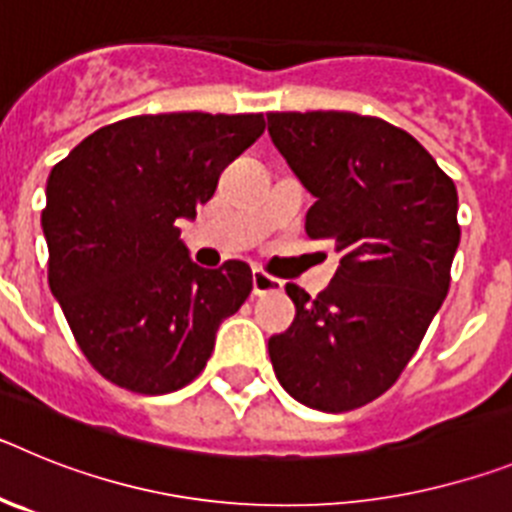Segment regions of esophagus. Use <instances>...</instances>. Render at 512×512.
<instances>
[{"label":"esophagus","mask_w":512,"mask_h":512,"mask_svg":"<svg viewBox=\"0 0 512 512\" xmlns=\"http://www.w3.org/2000/svg\"><path fill=\"white\" fill-rule=\"evenodd\" d=\"M251 279H253V295L256 297L269 295V292H279V289H282V282H279L277 277H269V274L261 269H253Z\"/></svg>","instance_id":"1"}]
</instances>
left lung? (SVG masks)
<instances>
[{"label": "left lung", "mask_w": 512, "mask_h": 512, "mask_svg": "<svg viewBox=\"0 0 512 512\" xmlns=\"http://www.w3.org/2000/svg\"><path fill=\"white\" fill-rule=\"evenodd\" d=\"M271 143L315 197L305 230L333 241L338 271L315 300L287 295L295 323L269 338L279 384L297 402L346 413L400 377L449 292L459 197L405 130L356 112H269Z\"/></svg>", "instance_id": "1"}]
</instances>
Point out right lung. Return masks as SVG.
Segmentation results:
<instances>
[{
	"mask_svg": "<svg viewBox=\"0 0 512 512\" xmlns=\"http://www.w3.org/2000/svg\"><path fill=\"white\" fill-rule=\"evenodd\" d=\"M264 128V115H138L53 166L40 217L48 284L89 364L117 387L182 390L251 295L248 264L202 269L176 225L197 217Z\"/></svg>",
	"mask_w": 512,
	"mask_h": 512,
	"instance_id": "add662e5",
	"label": "right lung"
}]
</instances>
